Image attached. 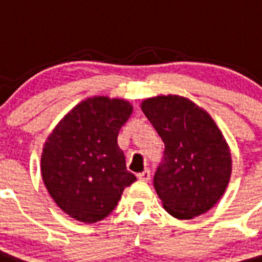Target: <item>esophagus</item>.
<instances>
[{
  "instance_id": "1",
  "label": "esophagus",
  "mask_w": 262,
  "mask_h": 262,
  "mask_svg": "<svg viewBox=\"0 0 262 262\" xmlns=\"http://www.w3.org/2000/svg\"><path fill=\"white\" fill-rule=\"evenodd\" d=\"M138 179L141 181H149L150 180V170H149V169H145L142 173H139Z\"/></svg>"
}]
</instances>
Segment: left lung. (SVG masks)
Segmentation results:
<instances>
[{"instance_id": "1", "label": "left lung", "mask_w": 262, "mask_h": 262, "mask_svg": "<svg viewBox=\"0 0 262 262\" xmlns=\"http://www.w3.org/2000/svg\"><path fill=\"white\" fill-rule=\"evenodd\" d=\"M165 152L154 176L163 207L179 219L209 211L228 187L230 152L207 113L180 96H158L142 103Z\"/></svg>"}]
</instances>
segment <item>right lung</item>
Masks as SVG:
<instances>
[{
	"label": "right lung",
	"mask_w": 262,
	"mask_h": 262,
	"mask_svg": "<svg viewBox=\"0 0 262 262\" xmlns=\"http://www.w3.org/2000/svg\"><path fill=\"white\" fill-rule=\"evenodd\" d=\"M133 113L121 99L83 100L55 127L41 155V176L55 204L85 223L102 221L137 177L117 144Z\"/></svg>",
	"instance_id": "obj_1"
}]
</instances>
